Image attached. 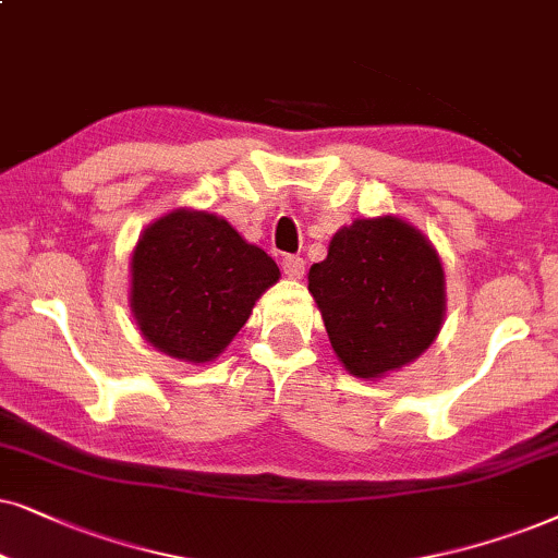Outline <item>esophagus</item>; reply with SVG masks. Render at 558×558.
<instances>
[{
  "instance_id": "obj_1",
  "label": "esophagus",
  "mask_w": 558,
  "mask_h": 558,
  "mask_svg": "<svg viewBox=\"0 0 558 558\" xmlns=\"http://www.w3.org/2000/svg\"><path fill=\"white\" fill-rule=\"evenodd\" d=\"M283 272L288 278H301L303 272H306V259L299 257V255H286L283 257Z\"/></svg>"
}]
</instances>
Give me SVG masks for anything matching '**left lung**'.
Instances as JSON below:
<instances>
[{"mask_svg": "<svg viewBox=\"0 0 558 558\" xmlns=\"http://www.w3.org/2000/svg\"><path fill=\"white\" fill-rule=\"evenodd\" d=\"M333 352L356 377H380L426 352L444 322L436 250L396 217L339 229L308 272Z\"/></svg>", "mask_w": 558, "mask_h": 558, "instance_id": "1", "label": "left lung"}]
</instances>
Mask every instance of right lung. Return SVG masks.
<instances>
[{"instance_id":"1","label":"right lung","mask_w":558,"mask_h":558,"mask_svg":"<svg viewBox=\"0 0 558 558\" xmlns=\"http://www.w3.org/2000/svg\"><path fill=\"white\" fill-rule=\"evenodd\" d=\"M280 278L278 265L229 221L178 209L145 229L132 255V314L160 352L209 362Z\"/></svg>"}]
</instances>
